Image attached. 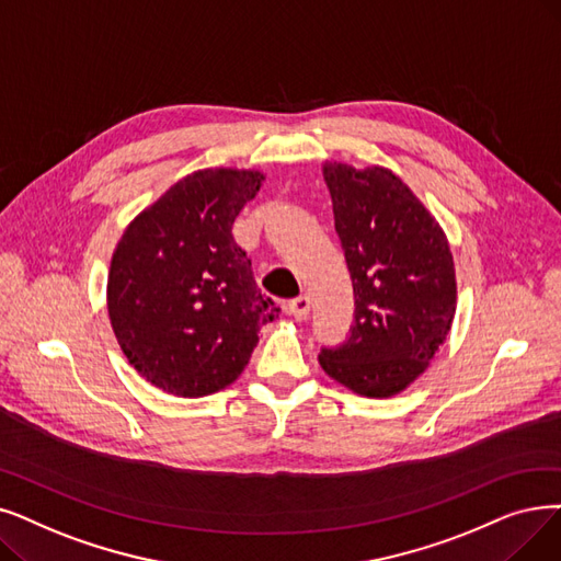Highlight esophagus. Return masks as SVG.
<instances>
[{
	"label": "esophagus",
	"instance_id": "esophagus-1",
	"mask_svg": "<svg viewBox=\"0 0 561 561\" xmlns=\"http://www.w3.org/2000/svg\"><path fill=\"white\" fill-rule=\"evenodd\" d=\"M286 311H288V316H294L296 321H305L307 313H309V298L307 296H298L294 300H288Z\"/></svg>",
	"mask_w": 561,
	"mask_h": 561
}]
</instances>
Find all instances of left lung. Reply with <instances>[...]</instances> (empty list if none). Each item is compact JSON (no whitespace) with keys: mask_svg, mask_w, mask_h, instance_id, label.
Segmentation results:
<instances>
[{"mask_svg":"<svg viewBox=\"0 0 561 561\" xmlns=\"http://www.w3.org/2000/svg\"><path fill=\"white\" fill-rule=\"evenodd\" d=\"M334 231L353 279L355 321L323 346L328 376L364 397H394L445 341L456 311L454 259L443 229L389 169L323 167Z\"/></svg>","mask_w":561,"mask_h":561,"instance_id":"left-lung-1","label":"left lung"}]
</instances>
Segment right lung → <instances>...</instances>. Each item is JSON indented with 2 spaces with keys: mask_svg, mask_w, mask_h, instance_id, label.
I'll list each match as a JSON object with an SVG mask.
<instances>
[{
  "mask_svg": "<svg viewBox=\"0 0 561 561\" xmlns=\"http://www.w3.org/2000/svg\"><path fill=\"white\" fill-rule=\"evenodd\" d=\"M263 176L204 169L169 187L112 256L107 309L128 362L162 392L199 399L231 385L279 307L261 296L233 240Z\"/></svg>",
  "mask_w": 561,
  "mask_h": 561,
  "instance_id": "obj_1",
  "label": "right lung"
}]
</instances>
